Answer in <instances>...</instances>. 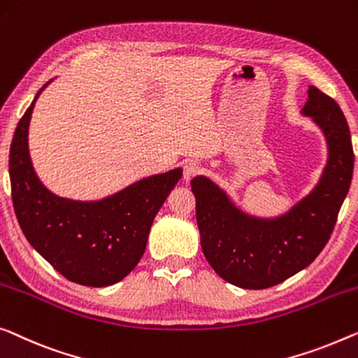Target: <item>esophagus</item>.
Here are the masks:
<instances>
[{
  "label": "esophagus",
  "mask_w": 358,
  "mask_h": 358,
  "mask_svg": "<svg viewBox=\"0 0 358 358\" xmlns=\"http://www.w3.org/2000/svg\"><path fill=\"white\" fill-rule=\"evenodd\" d=\"M201 173V166L199 163L195 162H187L184 164V171H182V179L185 180V182H189V180H192L194 178H196Z\"/></svg>",
  "instance_id": "esophagus-1"
}]
</instances>
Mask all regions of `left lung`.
I'll return each instance as SVG.
<instances>
[{"instance_id": "obj_1", "label": "left lung", "mask_w": 358, "mask_h": 358, "mask_svg": "<svg viewBox=\"0 0 358 358\" xmlns=\"http://www.w3.org/2000/svg\"><path fill=\"white\" fill-rule=\"evenodd\" d=\"M302 113L324 132L329 158L317 189L286 216L271 221L248 217L211 180H190L201 250L211 268L237 287L276 286L308 266L328 243L349 192L354 150L344 113L317 87L308 89Z\"/></svg>"}]
</instances>
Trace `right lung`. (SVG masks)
I'll return each mask as SVG.
<instances>
[{
  "instance_id": "add662e5",
  "label": "right lung",
  "mask_w": 358,
  "mask_h": 358,
  "mask_svg": "<svg viewBox=\"0 0 358 358\" xmlns=\"http://www.w3.org/2000/svg\"><path fill=\"white\" fill-rule=\"evenodd\" d=\"M40 92L20 117L9 150L14 213L30 245L66 279L111 286L141 262L155 216L182 171L138 180L95 203L58 199L40 184L29 157V122Z\"/></svg>"
}]
</instances>
